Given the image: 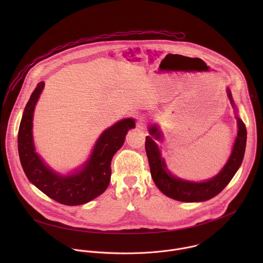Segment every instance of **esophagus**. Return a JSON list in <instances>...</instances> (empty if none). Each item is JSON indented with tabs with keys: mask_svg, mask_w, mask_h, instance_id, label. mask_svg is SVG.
<instances>
[{
	"mask_svg": "<svg viewBox=\"0 0 263 263\" xmlns=\"http://www.w3.org/2000/svg\"><path fill=\"white\" fill-rule=\"evenodd\" d=\"M145 123H146V118L145 117H140L139 119H138V122H137V125H138V127H140L141 129H143V127H144V125H145Z\"/></svg>",
	"mask_w": 263,
	"mask_h": 263,
	"instance_id": "34e87169",
	"label": "esophagus"
}]
</instances>
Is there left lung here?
<instances>
[{"label":"left lung","mask_w":263,"mask_h":263,"mask_svg":"<svg viewBox=\"0 0 263 263\" xmlns=\"http://www.w3.org/2000/svg\"><path fill=\"white\" fill-rule=\"evenodd\" d=\"M227 95L232 107L235 110V119L237 121L238 128L237 136L227 163L223 165L221 171L216 176L209 180L195 182L174 176L167 170L165 160L161 156L160 148L155 142V139L161 140L162 137L161 132L158 130L159 128L154 125L148 128V132L151 136H146L145 138V152L148 159L149 170H151L153 181L159 191L168 198L189 203L210 200L217 196L229 184L241 165L246 151L247 129L243 122L237 115L238 111L229 88H227Z\"/></svg>","instance_id":"8db88e82"}]
</instances>
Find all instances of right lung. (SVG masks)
<instances>
[{
  "instance_id": "1",
  "label": "right lung",
  "mask_w": 263,
  "mask_h": 263,
  "mask_svg": "<svg viewBox=\"0 0 263 263\" xmlns=\"http://www.w3.org/2000/svg\"><path fill=\"white\" fill-rule=\"evenodd\" d=\"M44 87L45 82L37 84L21 121L17 147L23 170L33 185L56 202L68 206L88 203L108 187L112 157L124 144L128 131L135 128V121L131 118L124 119L107 128L95 143L89 158L79 168L68 175L59 174L36 153L33 140L34 110Z\"/></svg>"
}]
</instances>
